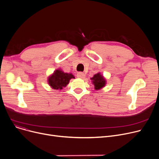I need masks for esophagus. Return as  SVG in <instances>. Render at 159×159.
Listing matches in <instances>:
<instances>
[{
  "instance_id": "esophagus-1",
  "label": "esophagus",
  "mask_w": 159,
  "mask_h": 159,
  "mask_svg": "<svg viewBox=\"0 0 159 159\" xmlns=\"http://www.w3.org/2000/svg\"><path fill=\"white\" fill-rule=\"evenodd\" d=\"M77 77H79V78L83 79V78L85 77V75H84V73H82V72H79V73H77Z\"/></svg>"
}]
</instances>
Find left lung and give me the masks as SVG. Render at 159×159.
<instances>
[{"instance_id": "1", "label": "left lung", "mask_w": 159, "mask_h": 159, "mask_svg": "<svg viewBox=\"0 0 159 159\" xmlns=\"http://www.w3.org/2000/svg\"><path fill=\"white\" fill-rule=\"evenodd\" d=\"M91 79L92 80V82L96 90L101 89L106 84V80L104 79L103 76H102V75L100 74V73L95 74L93 78H91Z\"/></svg>"}]
</instances>
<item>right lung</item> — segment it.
I'll use <instances>...</instances> for the list:
<instances>
[{"instance_id": "right-lung-1", "label": "right lung", "mask_w": 159, "mask_h": 159, "mask_svg": "<svg viewBox=\"0 0 159 159\" xmlns=\"http://www.w3.org/2000/svg\"><path fill=\"white\" fill-rule=\"evenodd\" d=\"M74 78L72 74L64 73L61 70H57L49 77L48 83L50 86L55 89H62L63 87L68 84L70 79Z\"/></svg>"}]
</instances>
